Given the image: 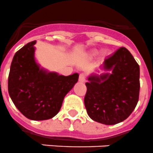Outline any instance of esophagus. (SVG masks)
I'll return each mask as SVG.
<instances>
[{
	"instance_id": "34e87169",
	"label": "esophagus",
	"mask_w": 153,
	"mask_h": 153,
	"mask_svg": "<svg viewBox=\"0 0 153 153\" xmlns=\"http://www.w3.org/2000/svg\"><path fill=\"white\" fill-rule=\"evenodd\" d=\"M79 81L84 83L85 81V74H80L79 76Z\"/></svg>"
}]
</instances>
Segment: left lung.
Returning <instances> with one entry per match:
<instances>
[{"label":"left lung","mask_w":153,"mask_h":153,"mask_svg":"<svg viewBox=\"0 0 153 153\" xmlns=\"http://www.w3.org/2000/svg\"><path fill=\"white\" fill-rule=\"evenodd\" d=\"M102 69L104 74L88 76L84 105L93 120L117 124L127 119L137 105L139 65L127 48H120L105 59Z\"/></svg>","instance_id":"8db88e82"}]
</instances>
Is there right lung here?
Wrapping results in <instances>:
<instances>
[{
	"instance_id": "obj_1",
	"label": "right lung",
	"mask_w": 153,
	"mask_h": 153,
	"mask_svg": "<svg viewBox=\"0 0 153 153\" xmlns=\"http://www.w3.org/2000/svg\"><path fill=\"white\" fill-rule=\"evenodd\" d=\"M36 40L15 54L8 76V93L16 108L32 120L51 119L78 81L79 74L59 75L40 67L35 59Z\"/></svg>"
}]
</instances>
